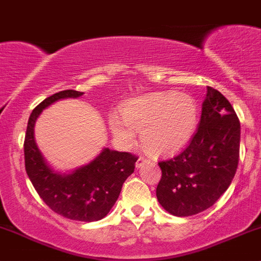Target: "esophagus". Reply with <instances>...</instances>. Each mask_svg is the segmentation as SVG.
I'll list each match as a JSON object with an SVG mask.
<instances>
[{
	"label": "esophagus",
	"instance_id": "obj_1",
	"mask_svg": "<svg viewBox=\"0 0 261 261\" xmlns=\"http://www.w3.org/2000/svg\"><path fill=\"white\" fill-rule=\"evenodd\" d=\"M150 163V160L149 159H146V158H144V156H140L138 160H136V168H141L143 167V165H145V164H149Z\"/></svg>",
	"mask_w": 261,
	"mask_h": 261
}]
</instances>
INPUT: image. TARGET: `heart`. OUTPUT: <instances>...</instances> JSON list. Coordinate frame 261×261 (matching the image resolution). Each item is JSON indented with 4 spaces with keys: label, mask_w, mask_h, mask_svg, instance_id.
Returning <instances> with one entry per match:
<instances>
[{
    "label": "heart",
    "mask_w": 261,
    "mask_h": 261,
    "mask_svg": "<svg viewBox=\"0 0 261 261\" xmlns=\"http://www.w3.org/2000/svg\"><path fill=\"white\" fill-rule=\"evenodd\" d=\"M110 130L118 144L134 145L135 131L149 152L169 155L189 144L198 125V106L193 97L175 92H154L130 99L122 116H110Z\"/></svg>",
    "instance_id": "heart-1"
}]
</instances>
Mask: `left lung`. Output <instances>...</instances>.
Wrapping results in <instances>:
<instances>
[{"label": "left lung", "instance_id": "obj_1", "mask_svg": "<svg viewBox=\"0 0 261 261\" xmlns=\"http://www.w3.org/2000/svg\"><path fill=\"white\" fill-rule=\"evenodd\" d=\"M240 152V122L221 92L207 87L198 131L175 158L160 162L156 198L178 217L206 211L227 191Z\"/></svg>", "mask_w": 261, "mask_h": 261}]
</instances>
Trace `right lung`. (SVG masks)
<instances>
[{"label": "right lung", "mask_w": 261, "mask_h": 261, "mask_svg": "<svg viewBox=\"0 0 261 261\" xmlns=\"http://www.w3.org/2000/svg\"><path fill=\"white\" fill-rule=\"evenodd\" d=\"M83 92L67 89L44 99L29 117L23 154L25 169L40 198L58 215L69 220L93 222L111 211L123 181L135 169L138 158L130 152L105 147L93 160L70 172L55 170L35 141V123L45 109L57 101L78 98Z\"/></svg>", "instance_id": "add662e5"}]
</instances>
